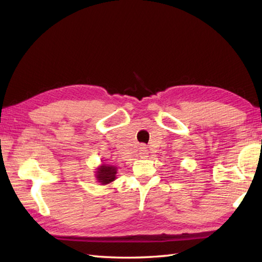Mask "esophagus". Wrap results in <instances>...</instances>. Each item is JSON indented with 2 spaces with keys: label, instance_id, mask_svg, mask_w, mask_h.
<instances>
[{
  "label": "esophagus",
  "instance_id": "34e87169",
  "mask_svg": "<svg viewBox=\"0 0 262 262\" xmlns=\"http://www.w3.org/2000/svg\"><path fill=\"white\" fill-rule=\"evenodd\" d=\"M140 154L142 158H145L147 155V147L145 145H141L140 147Z\"/></svg>",
  "mask_w": 262,
  "mask_h": 262
}]
</instances>
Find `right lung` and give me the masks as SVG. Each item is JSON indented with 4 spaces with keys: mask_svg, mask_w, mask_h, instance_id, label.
Listing matches in <instances>:
<instances>
[{
    "mask_svg": "<svg viewBox=\"0 0 262 262\" xmlns=\"http://www.w3.org/2000/svg\"><path fill=\"white\" fill-rule=\"evenodd\" d=\"M117 170L111 165H101L97 171V179L102 185H107L116 179Z\"/></svg>",
    "mask_w": 262,
    "mask_h": 262,
    "instance_id": "1",
    "label": "right lung"
}]
</instances>
